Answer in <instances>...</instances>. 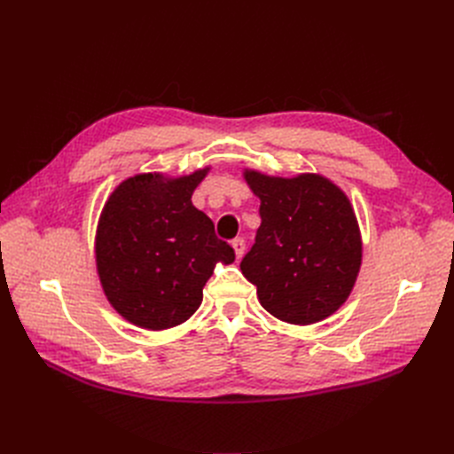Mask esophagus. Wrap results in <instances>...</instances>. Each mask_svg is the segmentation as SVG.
I'll return each instance as SVG.
<instances>
[{"mask_svg":"<svg viewBox=\"0 0 454 454\" xmlns=\"http://www.w3.org/2000/svg\"><path fill=\"white\" fill-rule=\"evenodd\" d=\"M232 250H235V254H237V260H240L244 252H247V244H244L242 239H235L232 240Z\"/></svg>","mask_w":454,"mask_h":454,"instance_id":"34e87169","label":"esophagus"}]
</instances>
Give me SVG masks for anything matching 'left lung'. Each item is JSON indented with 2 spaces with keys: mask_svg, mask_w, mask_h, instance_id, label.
<instances>
[{
  "mask_svg": "<svg viewBox=\"0 0 454 454\" xmlns=\"http://www.w3.org/2000/svg\"><path fill=\"white\" fill-rule=\"evenodd\" d=\"M262 225L240 271L265 311L315 325L346 303L359 277L363 239L348 194L321 174L267 176L244 168Z\"/></svg>",
  "mask_w": 454,
  "mask_h": 454,
  "instance_id": "left-lung-1",
  "label": "left lung"
}]
</instances>
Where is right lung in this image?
I'll return each mask as SVG.
<instances>
[{
	"instance_id": "obj_1",
	"label": "right lung",
	"mask_w": 454,
	"mask_h": 454,
	"mask_svg": "<svg viewBox=\"0 0 454 454\" xmlns=\"http://www.w3.org/2000/svg\"><path fill=\"white\" fill-rule=\"evenodd\" d=\"M210 166L187 176L136 174L106 199L95 232V265L108 303L145 330L174 328L200 308L217 263L235 252L192 206Z\"/></svg>"
}]
</instances>
